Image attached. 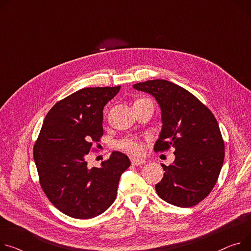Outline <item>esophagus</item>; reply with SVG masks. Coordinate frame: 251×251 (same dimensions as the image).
Wrapping results in <instances>:
<instances>
[{"mask_svg":"<svg viewBox=\"0 0 251 251\" xmlns=\"http://www.w3.org/2000/svg\"><path fill=\"white\" fill-rule=\"evenodd\" d=\"M130 162L133 166H141V165H144L146 164V161L145 160H142V159H138V158H130Z\"/></svg>","mask_w":251,"mask_h":251,"instance_id":"1","label":"esophagus"}]
</instances>
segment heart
<instances>
[{
    "label": "heart",
    "mask_w": 251,
    "mask_h": 251,
    "mask_svg": "<svg viewBox=\"0 0 251 251\" xmlns=\"http://www.w3.org/2000/svg\"><path fill=\"white\" fill-rule=\"evenodd\" d=\"M118 148L131 153V155L138 156V155H142L144 152V146L142 142L138 138H134V137H128L121 140L118 143Z\"/></svg>",
    "instance_id": "obj_1"
}]
</instances>
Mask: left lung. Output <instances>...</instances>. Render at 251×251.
<instances>
[{
  "instance_id": "obj_1",
  "label": "left lung",
  "mask_w": 251,
  "mask_h": 251,
  "mask_svg": "<svg viewBox=\"0 0 251 251\" xmlns=\"http://www.w3.org/2000/svg\"><path fill=\"white\" fill-rule=\"evenodd\" d=\"M133 88L151 94L162 109L163 127L153 150L175 149L174 163L162 165L158 195L178 207L197 205L214 188L225 156L214 114L195 95L168 80H148Z\"/></svg>"
}]
</instances>
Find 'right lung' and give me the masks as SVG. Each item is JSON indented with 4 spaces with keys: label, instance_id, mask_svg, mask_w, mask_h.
Returning a JSON list of instances; mask_svg holds the SVG:
<instances>
[{
    "label": "right lung",
    "instance_id": "right-lung-1",
    "mask_svg": "<svg viewBox=\"0 0 251 251\" xmlns=\"http://www.w3.org/2000/svg\"><path fill=\"white\" fill-rule=\"evenodd\" d=\"M121 86L87 87L56 102L48 111L33 155L39 182L49 201L62 213L90 219L107 210L118 194L123 173L130 166L113 151L100 168L86 159L103 134L102 110Z\"/></svg>",
    "mask_w": 251,
    "mask_h": 251
}]
</instances>
